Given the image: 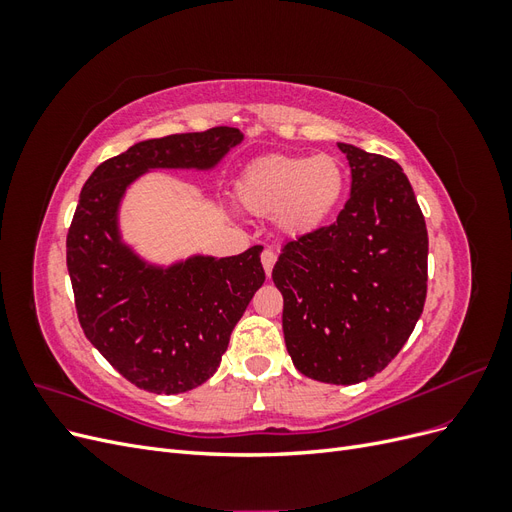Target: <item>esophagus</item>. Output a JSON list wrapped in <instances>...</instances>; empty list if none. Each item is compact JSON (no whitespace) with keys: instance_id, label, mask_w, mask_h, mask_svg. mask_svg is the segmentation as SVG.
Instances as JSON below:
<instances>
[{"instance_id":"obj_1","label":"esophagus","mask_w":512,"mask_h":512,"mask_svg":"<svg viewBox=\"0 0 512 512\" xmlns=\"http://www.w3.org/2000/svg\"><path fill=\"white\" fill-rule=\"evenodd\" d=\"M275 252H271V250H265L262 252V256H260V260H262V267H265V273H267V277H271V271H273V265H275Z\"/></svg>"}]
</instances>
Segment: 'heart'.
<instances>
[{"label": "heart", "mask_w": 512, "mask_h": 512, "mask_svg": "<svg viewBox=\"0 0 512 512\" xmlns=\"http://www.w3.org/2000/svg\"><path fill=\"white\" fill-rule=\"evenodd\" d=\"M344 190L346 170L327 153L260 158L237 181L239 203L260 218H275L288 237H303L327 224Z\"/></svg>", "instance_id": "heart-1"}]
</instances>
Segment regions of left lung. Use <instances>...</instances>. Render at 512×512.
<instances>
[{
  "mask_svg": "<svg viewBox=\"0 0 512 512\" xmlns=\"http://www.w3.org/2000/svg\"><path fill=\"white\" fill-rule=\"evenodd\" d=\"M337 147L350 164V200L337 222L284 245L273 282L294 367L318 382L356 384L395 359L421 318L429 241L401 166Z\"/></svg>",
  "mask_w": 512,
  "mask_h": 512,
  "instance_id": "8db88e82",
  "label": "left lung"
}]
</instances>
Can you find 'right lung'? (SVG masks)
Listing matches in <instances>:
<instances>
[{"instance_id": "obj_1", "label": "right lung", "mask_w": 512, "mask_h": 512, "mask_svg": "<svg viewBox=\"0 0 512 512\" xmlns=\"http://www.w3.org/2000/svg\"><path fill=\"white\" fill-rule=\"evenodd\" d=\"M241 141L226 126L149 138L102 162L83 185L66 241L76 312L89 342L138 389L177 395L207 382L265 269L260 245L224 258L151 260L123 237V198L149 173H211Z\"/></svg>"}]
</instances>
